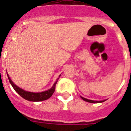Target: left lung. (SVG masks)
Listing matches in <instances>:
<instances>
[{
    "label": "left lung",
    "mask_w": 131,
    "mask_h": 131,
    "mask_svg": "<svg viewBox=\"0 0 131 131\" xmlns=\"http://www.w3.org/2000/svg\"><path fill=\"white\" fill-rule=\"evenodd\" d=\"M81 98L83 100H84V101L88 102H90V103H100V102H103L106 101V100H102V101H94V100H89V99L84 98H83V97H82V96H81Z\"/></svg>",
    "instance_id": "8db88e82"
}]
</instances>
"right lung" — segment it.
<instances>
[{
    "label": "right lung",
    "instance_id": "obj_1",
    "mask_svg": "<svg viewBox=\"0 0 131 131\" xmlns=\"http://www.w3.org/2000/svg\"><path fill=\"white\" fill-rule=\"evenodd\" d=\"M7 75H8V77L9 81H10V84L12 86V87L14 88V89L16 91V92H17V93L19 94L21 96L24 98V99H25V100L32 102L43 101V100H46L47 99H48L49 98H50L52 96V95L53 94V93L54 92V91H55L56 89V84L57 83L59 79V78L57 79V81L53 84L52 87L51 89H50L49 90H48V91H44V92H31L24 91L23 89L18 87V86H16V84L12 81V80L10 79V77H9L8 74H7ZM60 77V75L59 76V77Z\"/></svg>",
    "mask_w": 131,
    "mask_h": 131
}]
</instances>
